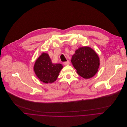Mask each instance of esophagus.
<instances>
[{
  "instance_id": "obj_1",
  "label": "esophagus",
  "mask_w": 127,
  "mask_h": 127,
  "mask_svg": "<svg viewBox=\"0 0 127 127\" xmlns=\"http://www.w3.org/2000/svg\"><path fill=\"white\" fill-rule=\"evenodd\" d=\"M70 64V63H69V61H66V62H64V65H69Z\"/></svg>"
}]
</instances>
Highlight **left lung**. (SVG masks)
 Returning <instances> with one entry per match:
<instances>
[{
  "instance_id": "obj_1",
  "label": "left lung",
  "mask_w": 127,
  "mask_h": 127,
  "mask_svg": "<svg viewBox=\"0 0 127 127\" xmlns=\"http://www.w3.org/2000/svg\"><path fill=\"white\" fill-rule=\"evenodd\" d=\"M71 62L78 74L89 79L96 73L99 66V58L95 50L88 46L80 47L75 50Z\"/></svg>"
}]
</instances>
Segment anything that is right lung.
Segmentation results:
<instances>
[{
	"instance_id": "right-lung-1",
	"label": "right lung",
	"mask_w": 127,
	"mask_h": 127,
	"mask_svg": "<svg viewBox=\"0 0 127 127\" xmlns=\"http://www.w3.org/2000/svg\"><path fill=\"white\" fill-rule=\"evenodd\" d=\"M63 67L60 64H53L47 53H42L36 60L33 70L41 82L48 84L57 80Z\"/></svg>"
}]
</instances>
